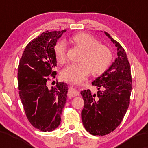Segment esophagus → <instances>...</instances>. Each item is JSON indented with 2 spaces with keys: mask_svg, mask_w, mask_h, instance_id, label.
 I'll return each instance as SVG.
<instances>
[{
  "mask_svg": "<svg viewBox=\"0 0 148 148\" xmlns=\"http://www.w3.org/2000/svg\"><path fill=\"white\" fill-rule=\"evenodd\" d=\"M79 92L78 91H76L74 88L71 86L69 88V90H68V97H76L77 95H79Z\"/></svg>",
  "mask_w": 148,
  "mask_h": 148,
  "instance_id": "1",
  "label": "esophagus"
}]
</instances>
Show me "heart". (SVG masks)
Segmentation results:
<instances>
[{
	"instance_id": "heart-1",
	"label": "heart",
	"mask_w": 148,
	"mask_h": 148,
	"mask_svg": "<svg viewBox=\"0 0 148 148\" xmlns=\"http://www.w3.org/2000/svg\"><path fill=\"white\" fill-rule=\"evenodd\" d=\"M72 40L80 48L84 49L79 63L70 64L62 72V77L70 83H79L87 78L91 71L93 74L99 75L108 69L113 60L111 49L106 45L99 44L93 35L86 33L76 34ZM57 60L64 64L67 58V45L65 42H58L53 47Z\"/></svg>"
}]
</instances>
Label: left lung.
Returning <instances> with one entry per match:
<instances>
[{"instance_id": "8db88e82", "label": "left lung", "mask_w": 148, "mask_h": 148, "mask_svg": "<svg viewBox=\"0 0 148 148\" xmlns=\"http://www.w3.org/2000/svg\"><path fill=\"white\" fill-rule=\"evenodd\" d=\"M118 49V58L103 74L92 82L98 89L97 94L89 89L81 92L84 100L81 112L83 125L94 136L111 133L123 121L130 102L132 74L125 49L104 32Z\"/></svg>"}]
</instances>
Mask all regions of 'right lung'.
<instances>
[{
	"instance_id": "right-lung-1",
	"label": "right lung",
	"mask_w": 148,
	"mask_h": 148,
	"mask_svg": "<svg viewBox=\"0 0 148 148\" xmlns=\"http://www.w3.org/2000/svg\"><path fill=\"white\" fill-rule=\"evenodd\" d=\"M65 31H47L35 37L25 47L19 60L20 99L28 121L42 132H51L60 125L67 101V84L57 82L51 89L47 86L57 74L53 47Z\"/></svg>"
}]
</instances>
